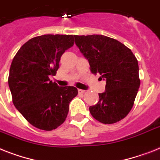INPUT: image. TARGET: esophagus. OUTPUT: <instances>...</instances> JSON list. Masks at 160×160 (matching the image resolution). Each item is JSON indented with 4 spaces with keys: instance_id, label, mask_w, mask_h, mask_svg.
Listing matches in <instances>:
<instances>
[{
    "instance_id": "obj_1",
    "label": "esophagus",
    "mask_w": 160,
    "mask_h": 160,
    "mask_svg": "<svg viewBox=\"0 0 160 160\" xmlns=\"http://www.w3.org/2000/svg\"><path fill=\"white\" fill-rule=\"evenodd\" d=\"M84 90H83V89H78V93H84Z\"/></svg>"
}]
</instances>
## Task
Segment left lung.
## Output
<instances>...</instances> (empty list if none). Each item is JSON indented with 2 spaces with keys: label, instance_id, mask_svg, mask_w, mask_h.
<instances>
[{
  "label": "left lung",
  "instance_id": "left-lung-1",
  "mask_svg": "<svg viewBox=\"0 0 160 160\" xmlns=\"http://www.w3.org/2000/svg\"><path fill=\"white\" fill-rule=\"evenodd\" d=\"M76 46L88 60L93 74L106 80L105 92L89 112L103 124L118 122L132 110L138 92V62L131 49L103 35H74Z\"/></svg>",
  "mask_w": 160,
  "mask_h": 160
}]
</instances>
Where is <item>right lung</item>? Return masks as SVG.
<instances>
[{
  "label": "right lung",
  "mask_w": 160,
  "mask_h": 160,
  "mask_svg": "<svg viewBox=\"0 0 160 160\" xmlns=\"http://www.w3.org/2000/svg\"><path fill=\"white\" fill-rule=\"evenodd\" d=\"M73 45V35L38 36L26 42L13 58L8 78L13 103L38 129L52 131L62 125L69 103L78 94L76 87H59L49 79L57 74L62 54Z\"/></svg>",
  "instance_id": "1"
}]
</instances>
